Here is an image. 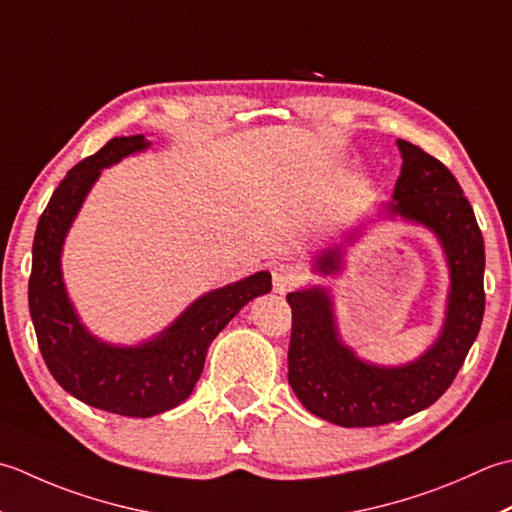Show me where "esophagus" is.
Returning <instances> with one entry per match:
<instances>
[{
	"mask_svg": "<svg viewBox=\"0 0 512 512\" xmlns=\"http://www.w3.org/2000/svg\"><path fill=\"white\" fill-rule=\"evenodd\" d=\"M271 278H274V291L276 294H287L302 280V269L298 265L283 263L271 269Z\"/></svg>",
	"mask_w": 512,
	"mask_h": 512,
	"instance_id": "esophagus-1",
	"label": "esophagus"
}]
</instances>
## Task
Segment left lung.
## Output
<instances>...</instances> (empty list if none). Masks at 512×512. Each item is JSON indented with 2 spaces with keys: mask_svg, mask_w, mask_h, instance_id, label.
Returning <instances> with one entry per match:
<instances>
[{
  "mask_svg": "<svg viewBox=\"0 0 512 512\" xmlns=\"http://www.w3.org/2000/svg\"><path fill=\"white\" fill-rule=\"evenodd\" d=\"M402 172L389 214L429 227L440 238L451 269L440 338L402 367L360 360L338 338L325 289L291 291L289 384L307 411L338 426H380L431 406L451 387L484 318V238L473 207L451 170L417 145L398 139ZM342 249L316 260L322 274L340 269Z\"/></svg>",
  "mask_w": 512,
  "mask_h": 512,
  "instance_id": "obj_1",
  "label": "left lung"
}]
</instances>
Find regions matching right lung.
I'll list each match as a JSON object with an SVG mask.
<instances>
[{
  "label": "right lung",
  "mask_w": 512,
  "mask_h": 512,
  "mask_svg": "<svg viewBox=\"0 0 512 512\" xmlns=\"http://www.w3.org/2000/svg\"><path fill=\"white\" fill-rule=\"evenodd\" d=\"M148 145L143 134L110 139L66 174L37 223L28 280L30 318L52 378L77 400L125 417H152L190 398L212 340L249 300L271 291L269 271L214 289L139 347H114L81 325L61 278L64 238L101 170Z\"/></svg>",
  "instance_id": "1"
}]
</instances>
